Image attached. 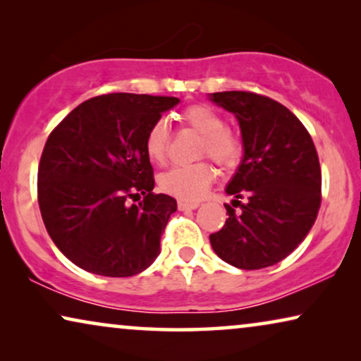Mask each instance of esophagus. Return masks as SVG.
<instances>
[{
  "label": "esophagus",
  "mask_w": 361,
  "mask_h": 361,
  "mask_svg": "<svg viewBox=\"0 0 361 361\" xmlns=\"http://www.w3.org/2000/svg\"><path fill=\"white\" fill-rule=\"evenodd\" d=\"M179 210H195L199 207V202H185V200H179Z\"/></svg>",
  "instance_id": "1"
}]
</instances>
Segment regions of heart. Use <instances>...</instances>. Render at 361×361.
Instances as JSON below:
<instances>
[{"label":"heart","mask_w":361,"mask_h":361,"mask_svg":"<svg viewBox=\"0 0 361 361\" xmlns=\"http://www.w3.org/2000/svg\"><path fill=\"white\" fill-rule=\"evenodd\" d=\"M182 125L202 136L199 156H209L221 169H235L243 159V140L226 126L225 116L207 105H192L180 113ZM169 125L166 120H156L145 137L147 159L162 164L169 152ZM215 179V169L210 162L200 161L189 166H174L159 176L162 192L180 200H199Z\"/></svg>","instance_id":"b5f03b06"}]
</instances>
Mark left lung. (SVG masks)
Masks as SVG:
<instances>
[{"label":"left lung","instance_id":"left-lung-1","mask_svg":"<svg viewBox=\"0 0 361 361\" xmlns=\"http://www.w3.org/2000/svg\"><path fill=\"white\" fill-rule=\"evenodd\" d=\"M212 100L238 118L245 146L226 187L236 200L225 204L228 219L210 235L212 248L240 269L268 268L293 253L317 219L322 202L317 149L299 118L273 98L216 92Z\"/></svg>","mask_w":361,"mask_h":361}]
</instances>
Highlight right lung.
<instances>
[{
	"mask_svg": "<svg viewBox=\"0 0 361 361\" xmlns=\"http://www.w3.org/2000/svg\"><path fill=\"white\" fill-rule=\"evenodd\" d=\"M176 97L106 93L83 102L49 135L37 171L47 233L78 268L110 278L146 269L177 210L154 194L145 137ZM143 195L140 204L130 198Z\"/></svg>",
	"mask_w": 361,
	"mask_h": 361,
	"instance_id": "obj_1",
	"label": "right lung"
}]
</instances>
